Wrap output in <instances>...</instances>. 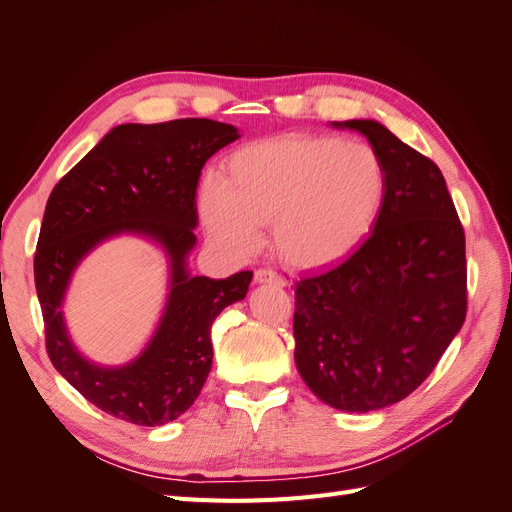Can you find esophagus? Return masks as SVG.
<instances>
[{
    "instance_id": "esophagus-1",
    "label": "esophagus",
    "mask_w": 512,
    "mask_h": 512,
    "mask_svg": "<svg viewBox=\"0 0 512 512\" xmlns=\"http://www.w3.org/2000/svg\"><path fill=\"white\" fill-rule=\"evenodd\" d=\"M254 284H273V286H286L280 275L271 269H258L254 273Z\"/></svg>"
}]
</instances>
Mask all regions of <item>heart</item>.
Returning a JSON list of instances; mask_svg holds the SVG:
<instances>
[{
    "label": "heart",
    "mask_w": 512,
    "mask_h": 512,
    "mask_svg": "<svg viewBox=\"0 0 512 512\" xmlns=\"http://www.w3.org/2000/svg\"><path fill=\"white\" fill-rule=\"evenodd\" d=\"M386 166L365 143L286 134L237 149L224 177L200 185L198 209L211 239L252 254L260 226L271 247L297 269L329 267L374 230L386 198Z\"/></svg>",
    "instance_id": "1"
}]
</instances>
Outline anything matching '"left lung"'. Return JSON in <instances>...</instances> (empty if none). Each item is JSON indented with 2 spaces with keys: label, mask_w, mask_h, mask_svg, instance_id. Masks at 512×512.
I'll list each match as a JSON object with an SVG mask.
<instances>
[{
  "label": "left lung",
  "mask_w": 512,
  "mask_h": 512,
  "mask_svg": "<svg viewBox=\"0 0 512 512\" xmlns=\"http://www.w3.org/2000/svg\"><path fill=\"white\" fill-rule=\"evenodd\" d=\"M356 130L386 166L371 235L294 284V363L324 404L371 412L408 397L466 320V237L440 168L374 119Z\"/></svg>",
  "instance_id": "obj_1"
}]
</instances>
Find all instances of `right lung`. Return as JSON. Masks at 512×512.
Here are the masks:
<instances>
[{"mask_svg": "<svg viewBox=\"0 0 512 512\" xmlns=\"http://www.w3.org/2000/svg\"><path fill=\"white\" fill-rule=\"evenodd\" d=\"M239 130L213 119L121 123L61 179L44 209L34 258L46 352L87 401L121 421L160 427L188 410L211 371V324L245 299L252 271L226 280L192 275L196 188L205 162ZM121 234L156 242L169 262V294L148 346L123 366L89 362L73 346L63 303L73 271Z\"/></svg>", "mask_w": 512, "mask_h": 512, "instance_id": "add662e5", "label": "right lung"}]
</instances>
